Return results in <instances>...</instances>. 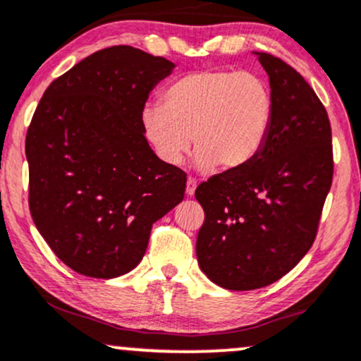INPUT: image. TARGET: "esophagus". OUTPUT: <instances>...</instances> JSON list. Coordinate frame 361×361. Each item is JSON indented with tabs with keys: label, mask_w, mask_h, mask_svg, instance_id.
<instances>
[{
	"label": "esophagus",
	"mask_w": 361,
	"mask_h": 361,
	"mask_svg": "<svg viewBox=\"0 0 361 361\" xmlns=\"http://www.w3.org/2000/svg\"><path fill=\"white\" fill-rule=\"evenodd\" d=\"M195 190H197V180L190 176L188 181H186V195H188V197H193Z\"/></svg>",
	"instance_id": "obj_1"
}]
</instances>
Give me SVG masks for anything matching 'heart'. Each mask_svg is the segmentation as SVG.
<instances>
[{
    "mask_svg": "<svg viewBox=\"0 0 361 361\" xmlns=\"http://www.w3.org/2000/svg\"><path fill=\"white\" fill-rule=\"evenodd\" d=\"M274 117L271 85L252 72L200 71L171 82L163 106L142 109L145 136L163 163L176 166L193 145L200 169L233 171L266 145Z\"/></svg>",
    "mask_w": 361,
    "mask_h": 361,
    "instance_id": "1",
    "label": "heart"
}]
</instances>
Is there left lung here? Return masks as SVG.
<instances>
[{"label":"left lung","instance_id":"8db88e82","mask_svg":"<svg viewBox=\"0 0 361 361\" xmlns=\"http://www.w3.org/2000/svg\"><path fill=\"white\" fill-rule=\"evenodd\" d=\"M274 95V117L247 166L198 185L205 212L197 257L208 279L230 290L266 288L306 255L333 181L328 112L301 73L257 54Z\"/></svg>","mask_w":361,"mask_h":361}]
</instances>
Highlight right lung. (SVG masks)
I'll return each mask as SVG.
<instances>
[{
  "instance_id": "right-lung-1",
  "label": "right lung",
  "mask_w": 361,
  "mask_h": 361,
  "mask_svg": "<svg viewBox=\"0 0 361 361\" xmlns=\"http://www.w3.org/2000/svg\"><path fill=\"white\" fill-rule=\"evenodd\" d=\"M173 67L129 45L99 50L51 82L32 117L30 214L82 276L112 279L136 267L153 224L185 197L186 173L154 154L141 121Z\"/></svg>"
}]
</instances>
